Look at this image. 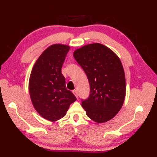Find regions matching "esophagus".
<instances>
[{
	"label": "esophagus",
	"mask_w": 157,
	"mask_h": 157,
	"mask_svg": "<svg viewBox=\"0 0 157 157\" xmlns=\"http://www.w3.org/2000/svg\"><path fill=\"white\" fill-rule=\"evenodd\" d=\"M73 94H74L77 98H78V91L76 90H73Z\"/></svg>",
	"instance_id": "34e87169"
}]
</instances>
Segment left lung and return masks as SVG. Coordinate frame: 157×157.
Instances as JSON below:
<instances>
[{
	"label": "left lung",
	"mask_w": 157,
	"mask_h": 157,
	"mask_svg": "<svg viewBox=\"0 0 157 157\" xmlns=\"http://www.w3.org/2000/svg\"><path fill=\"white\" fill-rule=\"evenodd\" d=\"M88 77L90 93L82 100L86 115L95 122L109 121L117 114L125 97V78L121 62L106 46L94 43L73 52Z\"/></svg>",
	"instance_id": "obj_1"
}]
</instances>
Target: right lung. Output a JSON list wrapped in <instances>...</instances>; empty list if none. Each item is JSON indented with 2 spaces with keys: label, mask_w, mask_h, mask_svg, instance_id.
<instances>
[{
  "label": "right lung",
  "mask_w": 157,
  "mask_h": 157,
  "mask_svg": "<svg viewBox=\"0 0 157 157\" xmlns=\"http://www.w3.org/2000/svg\"><path fill=\"white\" fill-rule=\"evenodd\" d=\"M70 47L53 44L42 53L33 67L29 81L32 102L40 115L51 121L61 119L76 101L67 90L61 68Z\"/></svg>",
  "instance_id": "obj_1"
}]
</instances>
